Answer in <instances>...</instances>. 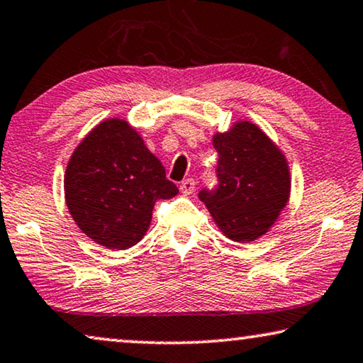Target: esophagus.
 Returning a JSON list of instances; mask_svg holds the SVG:
<instances>
[{
    "label": "esophagus",
    "instance_id": "34e87169",
    "mask_svg": "<svg viewBox=\"0 0 363 363\" xmlns=\"http://www.w3.org/2000/svg\"><path fill=\"white\" fill-rule=\"evenodd\" d=\"M179 189H181V192L184 194V196H191V194L194 192V189H196V181L191 179V177H189V179H184L181 182Z\"/></svg>",
    "mask_w": 363,
    "mask_h": 363
}]
</instances>
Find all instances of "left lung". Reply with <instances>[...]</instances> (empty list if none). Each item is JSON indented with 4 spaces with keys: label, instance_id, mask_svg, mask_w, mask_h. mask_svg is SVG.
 <instances>
[{
    "label": "left lung",
    "instance_id": "left-lung-1",
    "mask_svg": "<svg viewBox=\"0 0 363 363\" xmlns=\"http://www.w3.org/2000/svg\"><path fill=\"white\" fill-rule=\"evenodd\" d=\"M218 152L217 187L202 189L206 203L223 235L250 243L267 233L289 199V167L278 146L250 121L213 135Z\"/></svg>",
    "mask_w": 363,
    "mask_h": 363
}]
</instances>
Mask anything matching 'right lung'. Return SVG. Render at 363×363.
I'll return each instance as SVG.
<instances>
[{
    "label": "right lung",
    "instance_id": "right-lung-1",
    "mask_svg": "<svg viewBox=\"0 0 363 363\" xmlns=\"http://www.w3.org/2000/svg\"><path fill=\"white\" fill-rule=\"evenodd\" d=\"M64 189L80 230L110 250L140 242L155 202L179 192L143 138L120 118L101 121L75 147Z\"/></svg>",
    "mask_w": 363,
    "mask_h": 363
}]
</instances>
